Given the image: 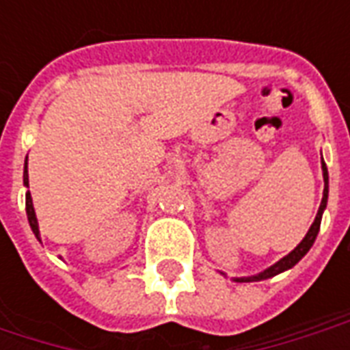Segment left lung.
<instances>
[{
	"label": "left lung",
	"instance_id": "obj_1",
	"mask_svg": "<svg viewBox=\"0 0 350 350\" xmlns=\"http://www.w3.org/2000/svg\"><path fill=\"white\" fill-rule=\"evenodd\" d=\"M321 168H323V178H324V191H323V200H321V206H319V212L315 215V221L311 223V227H309L308 234L304 236V240H301L296 247H294L288 255H285L283 258H279L278 262L271 264L270 268H266L260 273H255V275H247V278H232V281L236 283H251V281H264V279H270L273 275H278L281 271H286L293 268L294 264H298L301 258L306 257V253L311 250V245L315 243V238L319 234V228H321V221H323V213L326 210V202H328V168H326V163L323 161V153H321ZM221 275H227V273H223L219 271Z\"/></svg>",
	"mask_w": 350,
	"mask_h": 350
}]
</instances>
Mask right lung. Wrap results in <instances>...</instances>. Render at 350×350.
I'll list each match as a JSON object with an SVG mask.
<instances>
[{
    "mask_svg": "<svg viewBox=\"0 0 350 350\" xmlns=\"http://www.w3.org/2000/svg\"><path fill=\"white\" fill-rule=\"evenodd\" d=\"M24 185L29 187V176H27V157L26 163H24ZM26 213H27V221H29V227L33 230L35 238L41 242V232H39V223H37V215H35V208H33V200H31V193L27 191L26 193Z\"/></svg>",
    "mask_w": 350,
    "mask_h": 350,
    "instance_id": "add662e5",
    "label": "right lung"
}]
</instances>
